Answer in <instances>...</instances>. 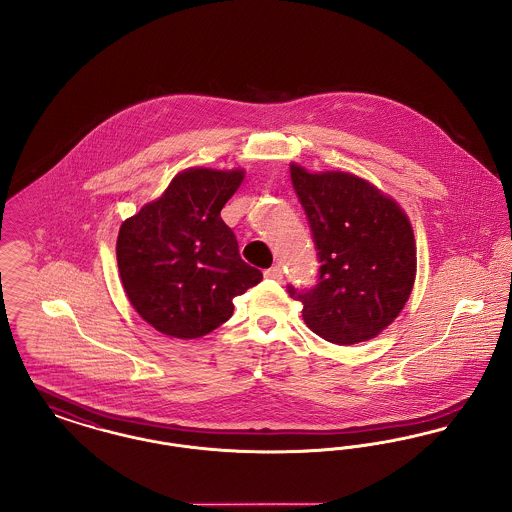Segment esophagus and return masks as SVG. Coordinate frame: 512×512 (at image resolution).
Instances as JSON below:
<instances>
[{
  "label": "esophagus",
  "mask_w": 512,
  "mask_h": 512,
  "mask_svg": "<svg viewBox=\"0 0 512 512\" xmlns=\"http://www.w3.org/2000/svg\"><path fill=\"white\" fill-rule=\"evenodd\" d=\"M265 276L267 278H270V280H282V276H284V272H282V268H280V265H274V267L267 268L265 270Z\"/></svg>",
  "instance_id": "34e87169"
}]
</instances>
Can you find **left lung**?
I'll return each mask as SVG.
<instances>
[{
  "label": "left lung",
  "instance_id": "8db88e82",
  "mask_svg": "<svg viewBox=\"0 0 512 512\" xmlns=\"http://www.w3.org/2000/svg\"><path fill=\"white\" fill-rule=\"evenodd\" d=\"M317 247L318 282L288 292L322 340L353 345L378 336L405 307L416 274L413 226L376 186L349 172L290 167Z\"/></svg>",
  "mask_w": 512,
  "mask_h": 512
}]
</instances>
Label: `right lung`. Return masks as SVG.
Returning a JSON list of instances; mask_svg holds the SVG:
<instances>
[{"instance_id":"add662e5","label":"right lung","mask_w":512,"mask_h":512,"mask_svg":"<svg viewBox=\"0 0 512 512\" xmlns=\"http://www.w3.org/2000/svg\"><path fill=\"white\" fill-rule=\"evenodd\" d=\"M242 180V169L178 172L165 194L122 222L117 263L124 292L161 334L194 340L213 332L232 317V299L263 280L220 219Z\"/></svg>"}]
</instances>
